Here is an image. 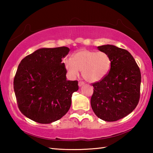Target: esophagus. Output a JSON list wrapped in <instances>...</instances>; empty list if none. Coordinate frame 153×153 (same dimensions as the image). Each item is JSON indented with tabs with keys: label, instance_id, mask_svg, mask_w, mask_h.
<instances>
[{
	"label": "esophagus",
	"instance_id": "1",
	"mask_svg": "<svg viewBox=\"0 0 153 153\" xmlns=\"http://www.w3.org/2000/svg\"><path fill=\"white\" fill-rule=\"evenodd\" d=\"M85 84V82H82V81H80V82H79V83H78V85H79V86L80 87V86H83V85H84Z\"/></svg>",
	"mask_w": 153,
	"mask_h": 153
}]
</instances>
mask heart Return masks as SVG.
Instances as JSON below:
<instances>
[{"label":"heart","mask_w":153,"mask_h":153,"mask_svg":"<svg viewBox=\"0 0 153 153\" xmlns=\"http://www.w3.org/2000/svg\"><path fill=\"white\" fill-rule=\"evenodd\" d=\"M65 67L71 77L78 76L82 71V77L90 82L100 81L107 76L111 67V59L105 52H96L83 49L73 55V61L67 59Z\"/></svg>","instance_id":"heart-1"}]
</instances>
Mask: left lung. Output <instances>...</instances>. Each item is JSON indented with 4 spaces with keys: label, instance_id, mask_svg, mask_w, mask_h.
Instances as JSON below:
<instances>
[{
    "label": "left lung",
    "instance_id": "1",
    "mask_svg": "<svg viewBox=\"0 0 153 153\" xmlns=\"http://www.w3.org/2000/svg\"><path fill=\"white\" fill-rule=\"evenodd\" d=\"M111 59L105 78L92 83L91 107L98 117L115 121L132 112L140 96L141 74L135 59L128 51L113 45L98 46Z\"/></svg>",
    "mask_w": 153,
    "mask_h": 153
}]
</instances>
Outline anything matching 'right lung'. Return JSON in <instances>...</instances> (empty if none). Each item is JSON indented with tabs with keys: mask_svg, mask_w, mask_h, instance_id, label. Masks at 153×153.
Instances as JSON below:
<instances>
[{
	"mask_svg": "<svg viewBox=\"0 0 153 153\" xmlns=\"http://www.w3.org/2000/svg\"><path fill=\"white\" fill-rule=\"evenodd\" d=\"M65 46L43 48L21 61L13 81L17 103L25 117L40 123H51L63 117L77 91L78 82L67 80L62 59L68 55Z\"/></svg>",
	"mask_w": 153,
	"mask_h": 153,
	"instance_id": "add662e5",
	"label": "right lung"
}]
</instances>
